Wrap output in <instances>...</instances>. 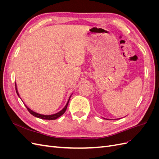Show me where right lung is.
<instances>
[{"label":"right lung","instance_id":"obj_1","mask_svg":"<svg viewBox=\"0 0 159 159\" xmlns=\"http://www.w3.org/2000/svg\"><path fill=\"white\" fill-rule=\"evenodd\" d=\"M15 88H16V93H17L18 95L19 96L18 93V91H17V89H16V84H15ZM69 100H70V99H69ZM68 103H69V101L68 102V103H67V104H66V105L65 106V107H64L63 109H62V110L61 111H60V112H58V113H56V114L50 115H41V114H39V113H36V112H34V111H32L31 109H30L28 107H26V108H27L28 111L30 112V114H32V115H34V116H35V117H38V118H40V119H42L54 120V119H57V118L60 117L61 116V115H63V114L65 113V111H66V109H67V107H68Z\"/></svg>","mask_w":159,"mask_h":159}]
</instances>
